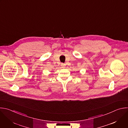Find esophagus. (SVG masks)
Instances as JSON below:
<instances>
[{
  "label": "esophagus",
  "instance_id": "1",
  "mask_svg": "<svg viewBox=\"0 0 128 128\" xmlns=\"http://www.w3.org/2000/svg\"><path fill=\"white\" fill-rule=\"evenodd\" d=\"M61 65L62 66V67H65V64H64V63H62Z\"/></svg>",
  "mask_w": 128,
  "mask_h": 128
}]
</instances>
